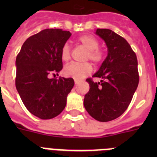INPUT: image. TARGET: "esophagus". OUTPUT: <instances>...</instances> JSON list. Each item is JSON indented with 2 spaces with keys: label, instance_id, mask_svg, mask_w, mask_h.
<instances>
[{
  "label": "esophagus",
  "instance_id": "34e87169",
  "mask_svg": "<svg viewBox=\"0 0 157 157\" xmlns=\"http://www.w3.org/2000/svg\"><path fill=\"white\" fill-rule=\"evenodd\" d=\"M75 85H78V84L80 83V81H78V80H75Z\"/></svg>",
  "mask_w": 157,
  "mask_h": 157
}]
</instances>
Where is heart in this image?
<instances>
[{
	"label": "heart",
	"mask_w": 157,
	"mask_h": 157,
	"mask_svg": "<svg viewBox=\"0 0 157 157\" xmlns=\"http://www.w3.org/2000/svg\"><path fill=\"white\" fill-rule=\"evenodd\" d=\"M78 42L87 49L86 59H90L95 63H98L103 59V52L100 50L99 42L95 37L90 35H83L78 38ZM60 58L63 61L67 62L71 58V47L67 43L62 45L60 49ZM92 66L90 63H71L67 65L63 69L65 75L80 80L92 72Z\"/></svg>",
	"instance_id": "obj_1"
}]
</instances>
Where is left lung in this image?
Returning a JSON list of instances; mask_svg holds the SVG:
<instances>
[{
  "label": "left lung",
  "mask_w": 157,
  "mask_h": 157,
  "mask_svg": "<svg viewBox=\"0 0 157 157\" xmlns=\"http://www.w3.org/2000/svg\"><path fill=\"white\" fill-rule=\"evenodd\" d=\"M96 34L105 41L108 56L93 78H87L90 90L84 107L94 119L109 122L127 110L139 82L138 59L127 40L109 29H98Z\"/></svg>",
  "instance_id": "8db88e82"
}]
</instances>
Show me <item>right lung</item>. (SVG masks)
I'll use <instances>...</instances> for the list:
<instances>
[{
    "label": "right lung",
    "mask_w": 157,
    "mask_h": 157,
    "mask_svg": "<svg viewBox=\"0 0 157 157\" xmlns=\"http://www.w3.org/2000/svg\"><path fill=\"white\" fill-rule=\"evenodd\" d=\"M71 35L62 29L43 30L28 37L16 56V90L27 110L41 120L61 113L75 85L72 78H48L63 68L60 49Z\"/></svg>",
    "instance_id": "add662e5"
}]
</instances>
